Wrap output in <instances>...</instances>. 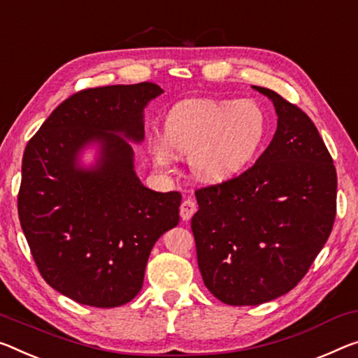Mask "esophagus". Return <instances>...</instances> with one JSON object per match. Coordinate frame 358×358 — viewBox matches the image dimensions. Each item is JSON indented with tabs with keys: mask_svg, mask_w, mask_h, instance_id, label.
Segmentation results:
<instances>
[{
	"mask_svg": "<svg viewBox=\"0 0 358 358\" xmlns=\"http://www.w3.org/2000/svg\"><path fill=\"white\" fill-rule=\"evenodd\" d=\"M197 210V203L192 201V199H185L181 202V207H180V217L183 221H188L191 220L192 215L196 213Z\"/></svg>",
	"mask_w": 358,
	"mask_h": 358,
	"instance_id": "1",
	"label": "esophagus"
}]
</instances>
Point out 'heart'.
Returning <instances> with one entry per match:
<instances>
[{
	"mask_svg": "<svg viewBox=\"0 0 358 358\" xmlns=\"http://www.w3.org/2000/svg\"><path fill=\"white\" fill-rule=\"evenodd\" d=\"M266 115L252 100H186L164 121V138L151 137L150 156L157 167L172 170L175 155L189 156V166L206 181H224L247 166L266 137Z\"/></svg>",
	"mask_w": 358,
	"mask_h": 358,
	"instance_id": "b5f03b06",
	"label": "heart"
}]
</instances>
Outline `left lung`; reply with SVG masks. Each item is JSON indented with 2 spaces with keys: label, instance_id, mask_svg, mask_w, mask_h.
Returning <instances> with one entry per match:
<instances>
[{
  "label": "left lung",
  "instance_id": "1",
  "mask_svg": "<svg viewBox=\"0 0 358 358\" xmlns=\"http://www.w3.org/2000/svg\"><path fill=\"white\" fill-rule=\"evenodd\" d=\"M253 89L274 103V138L245 172L197 189L191 220L202 280L229 306L293 290L336 217V169L314 122L274 90Z\"/></svg>",
  "mask_w": 358,
  "mask_h": 358
}]
</instances>
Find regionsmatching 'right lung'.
<instances>
[{
	"label": "right lung",
	"mask_w": 358,
	"mask_h": 358,
	"mask_svg": "<svg viewBox=\"0 0 358 358\" xmlns=\"http://www.w3.org/2000/svg\"><path fill=\"white\" fill-rule=\"evenodd\" d=\"M155 83L79 90L27 143L17 197L20 226L39 274L73 301L117 308L137 296L151 248L180 221L178 191L156 192L134 170L130 141L145 138ZM101 146L83 169L77 155Z\"/></svg>",
	"instance_id": "right-lung-1"
}]
</instances>
